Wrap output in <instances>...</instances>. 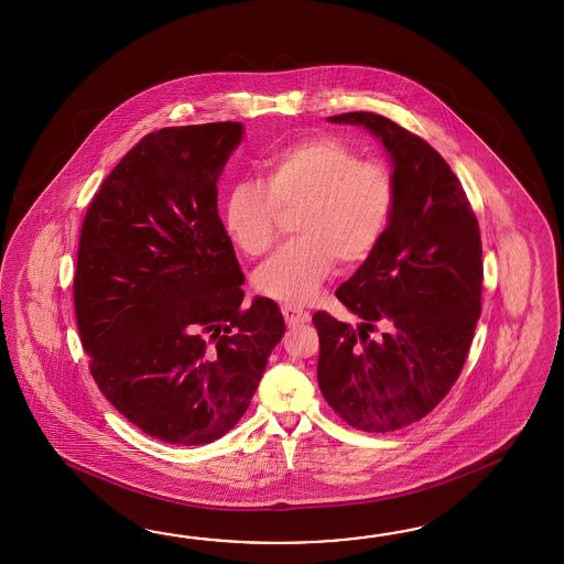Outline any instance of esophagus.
<instances>
[{
    "instance_id": "obj_1",
    "label": "esophagus",
    "mask_w": 564,
    "mask_h": 564,
    "mask_svg": "<svg viewBox=\"0 0 564 564\" xmlns=\"http://www.w3.org/2000/svg\"><path fill=\"white\" fill-rule=\"evenodd\" d=\"M282 314H284V321H286L290 328L311 321V312L302 311V308H299V306H292V304H282Z\"/></svg>"
}]
</instances>
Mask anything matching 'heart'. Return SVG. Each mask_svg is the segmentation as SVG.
Wrapping results in <instances>:
<instances>
[{"mask_svg":"<svg viewBox=\"0 0 564 564\" xmlns=\"http://www.w3.org/2000/svg\"><path fill=\"white\" fill-rule=\"evenodd\" d=\"M395 181L383 161L360 159L357 149L333 137L288 144L264 161V183L240 181L224 207L229 240L248 256L276 241L282 212H299L300 238L265 262L256 284L272 299L306 304L343 264L365 262L389 226Z\"/></svg>","mask_w":564,"mask_h":564,"instance_id":"b5f03b06","label":"heart"}]
</instances>
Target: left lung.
Masks as SVG:
<instances>
[{"label":"left lung","instance_id":"obj_1","mask_svg":"<svg viewBox=\"0 0 564 564\" xmlns=\"http://www.w3.org/2000/svg\"><path fill=\"white\" fill-rule=\"evenodd\" d=\"M328 120L381 141L395 204L375 252L336 290L359 326L326 312L312 316L318 387L348 425L395 432L437 408L468 357L481 312L478 219L444 156L417 134L375 112ZM377 325L386 333L371 339Z\"/></svg>","mask_w":564,"mask_h":564}]
</instances>
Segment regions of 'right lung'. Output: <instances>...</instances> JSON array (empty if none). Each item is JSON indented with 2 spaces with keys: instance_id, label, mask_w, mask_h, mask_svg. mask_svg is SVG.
Segmentation results:
<instances>
[{
  "instance_id": "right-lung-1",
  "label": "right lung",
  "mask_w": 564,
  "mask_h": 564,
  "mask_svg": "<svg viewBox=\"0 0 564 564\" xmlns=\"http://www.w3.org/2000/svg\"><path fill=\"white\" fill-rule=\"evenodd\" d=\"M241 122L147 134L86 212L74 311L110 405L167 444H212L241 420L286 326L274 300L241 311L243 274L217 214Z\"/></svg>"
}]
</instances>
